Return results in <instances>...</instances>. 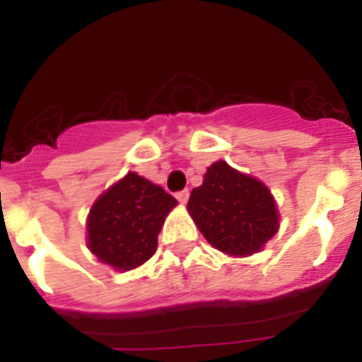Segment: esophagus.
I'll return each instance as SVG.
<instances>
[{
	"instance_id": "1",
	"label": "esophagus",
	"mask_w": 362,
	"mask_h": 362,
	"mask_svg": "<svg viewBox=\"0 0 362 362\" xmlns=\"http://www.w3.org/2000/svg\"><path fill=\"white\" fill-rule=\"evenodd\" d=\"M175 197H177L179 203L185 204L188 201V197H190V190H188V188H185V190H179L177 194H175Z\"/></svg>"
}]
</instances>
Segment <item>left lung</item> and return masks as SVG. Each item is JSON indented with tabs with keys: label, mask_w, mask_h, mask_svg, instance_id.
Here are the masks:
<instances>
[{
	"label": "left lung",
	"mask_w": 362,
	"mask_h": 362,
	"mask_svg": "<svg viewBox=\"0 0 362 362\" xmlns=\"http://www.w3.org/2000/svg\"><path fill=\"white\" fill-rule=\"evenodd\" d=\"M206 241L230 255L261 250L279 226L274 197L261 181L225 161L210 166L187 204Z\"/></svg>",
	"instance_id": "8db88e82"
}]
</instances>
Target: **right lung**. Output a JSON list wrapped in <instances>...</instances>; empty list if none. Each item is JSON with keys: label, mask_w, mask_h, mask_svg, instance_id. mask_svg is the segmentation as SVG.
I'll return each instance as SVG.
<instances>
[{"label": "right lung", "mask_w": 362, "mask_h": 362, "mask_svg": "<svg viewBox=\"0 0 362 362\" xmlns=\"http://www.w3.org/2000/svg\"><path fill=\"white\" fill-rule=\"evenodd\" d=\"M175 204L161 187L129 172L92 206L88 248L116 270L139 267L156 254L163 221Z\"/></svg>", "instance_id": "1"}]
</instances>
